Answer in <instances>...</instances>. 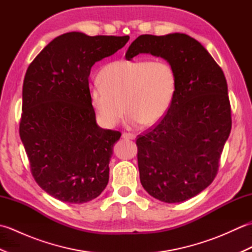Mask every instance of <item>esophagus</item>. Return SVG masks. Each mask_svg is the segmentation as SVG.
I'll use <instances>...</instances> for the list:
<instances>
[{
	"label": "esophagus",
	"mask_w": 252,
	"mask_h": 252,
	"mask_svg": "<svg viewBox=\"0 0 252 252\" xmlns=\"http://www.w3.org/2000/svg\"><path fill=\"white\" fill-rule=\"evenodd\" d=\"M122 137L126 138V140H134V138L136 137V135L133 134V133L125 132V133H122Z\"/></svg>",
	"instance_id": "1"
}]
</instances>
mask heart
I'll list each match as a JSON object with an SVG mask.
<instances>
[{
	"label": "heart",
	"mask_w": 252,
	"mask_h": 252,
	"mask_svg": "<svg viewBox=\"0 0 252 252\" xmlns=\"http://www.w3.org/2000/svg\"><path fill=\"white\" fill-rule=\"evenodd\" d=\"M100 85L91 89V104L98 120L114 127L127 112L131 126H154L169 110L176 91V73L163 60H120L98 74Z\"/></svg>",
	"instance_id": "heart-1"
}]
</instances>
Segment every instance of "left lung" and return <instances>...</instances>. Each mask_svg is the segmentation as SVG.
<instances>
[{
  "mask_svg": "<svg viewBox=\"0 0 252 252\" xmlns=\"http://www.w3.org/2000/svg\"><path fill=\"white\" fill-rule=\"evenodd\" d=\"M140 53L164 58L176 73L167 114L136 138L140 180L156 199L182 202L207 189L217 176L232 129L226 79L205 47L184 33L142 34L126 58Z\"/></svg>",
  "mask_w": 252,
  "mask_h": 252,
  "instance_id": "obj_1",
  "label": "left lung"
}]
</instances>
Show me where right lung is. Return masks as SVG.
I'll return each instance as SVG.
<instances>
[{"label": "right lung", "instance_id": "1", "mask_svg": "<svg viewBox=\"0 0 252 252\" xmlns=\"http://www.w3.org/2000/svg\"><path fill=\"white\" fill-rule=\"evenodd\" d=\"M129 39L68 32L50 42L27 69L19 135L32 176L58 200L88 202L108 184L112 147L121 133L96 125L89 77L96 62Z\"/></svg>", "mask_w": 252, "mask_h": 252}]
</instances>
